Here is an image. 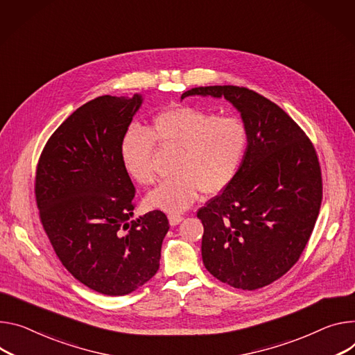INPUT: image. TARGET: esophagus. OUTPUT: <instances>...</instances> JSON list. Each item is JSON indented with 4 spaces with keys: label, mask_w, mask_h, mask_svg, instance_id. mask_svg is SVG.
I'll list each match as a JSON object with an SVG mask.
<instances>
[{
    "label": "esophagus",
    "mask_w": 355,
    "mask_h": 355,
    "mask_svg": "<svg viewBox=\"0 0 355 355\" xmlns=\"http://www.w3.org/2000/svg\"><path fill=\"white\" fill-rule=\"evenodd\" d=\"M168 219H170V223L173 225V227H175V225H178L182 220V215H180V214H168Z\"/></svg>",
    "instance_id": "1"
}]
</instances>
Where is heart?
<instances>
[{
  "mask_svg": "<svg viewBox=\"0 0 355 355\" xmlns=\"http://www.w3.org/2000/svg\"><path fill=\"white\" fill-rule=\"evenodd\" d=\"M155 144L180 153L173 167L175 177L150 192L147 204L178 214L194 204L201 192L212 197L232 184L248 150L249 133L241 119L196 106L161 112L150 130L132 125L121 139L120 155L128 175L144 187L157 181Z\"/></svg>",
  "mask_w": 355,
  "mask_h": 355,
  "instance_id": "1",
  "label": "heart"
}]
</instances>
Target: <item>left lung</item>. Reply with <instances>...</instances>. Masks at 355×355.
Listing matches in <instances>:
<instances>
[{"label": "left lung", "instance_id": "obj_1", "mask_svg": "<svg viewBox=\"0 0 355 355\" xmlns=\"http://www.w3.org/2000/svg\"><path fill=\"white\" fill-rule=\"evenodd\" d=\"M191 94L230 101L249 133L232 184L197 211L204 265L232 287H265L295 266L314 230L323 200L315 148L292 117L254 90L200 86L181 99Z\"/></svg>", "mask_w": 355, "mask_h": 355}]
</instances>
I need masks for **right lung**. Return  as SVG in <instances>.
I'll return each instance as SVG.
<instances>
[{
	"instance_id": "add662e5",
	"label": "right lung",
	"mask_w": 355,
	"mask_h": 355,
	"mask_svg": "<svg viewBox=\"0 0 355 355\" xmlns=\"http://www.w3.org/2000/svg\"><path fill=\"white\" fill-rule=\"evenodd\" d=\"M141 96H99L63 121L37 164L35 201L42 228L62 265L94 292L124 296L159 268L170 230L163 211L128 222L136 188L120 144Z\"/></svg>"
}]
</instances>
